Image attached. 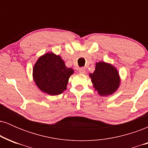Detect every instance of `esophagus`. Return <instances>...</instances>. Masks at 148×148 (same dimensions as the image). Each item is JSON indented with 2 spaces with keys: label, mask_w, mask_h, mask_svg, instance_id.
<instances>
[{
  "label": "esophagus",
  "mask_w": 148,
  "mask_h": 148,
  "mask_svg": "<svg viewBox=\"0 0 148 148\" xmlns=\"http://www.w3.org/2000/svg\"><path fill=\"white\" fill-rule=\"evenodd\" d=\"M79 72L81 74H85V72H86V69H85L84 67H81V68L79 69Z\"/></svg>",
  "instance_id": "obj_1"
}]
</instances>
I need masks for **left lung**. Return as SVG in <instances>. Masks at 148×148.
<instances>
[{
  "label": "left lung",
  "instance_id": "8db88e82",
  "mask_svg": "<svg viewBox=\"0 0 148 148\" xmlns=\"http://www.w3.org/2000/svg\"><path fill=\"white\" fill-rule=\"evenodd\" d=\"M95 90L100 96L107 97L118 90L120 85V74L115 66L106 62H96L95 69L90 73Z\"/></svg>",
  "mask_w": 148,
  "mask_h": 148
}]
</instances>
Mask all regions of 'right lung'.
<instances>
[{
	"label": "right lung",
	"instance_id": "1",
	"mask_svg": "<svg viewBox=\"0 0 148 148\" xmlns=\"http://www.w3.org/2000/svg\"><path fill=\"white\" fill-rule=\"evenodd\" d=\"M74 69L68 68L60 56L46 53L37 59L33 68V79L42 92L49 95H60L67 89Z\"/></svg>",
	"mask_w": 148,
	"mask_h": 148
}]
</instances>
